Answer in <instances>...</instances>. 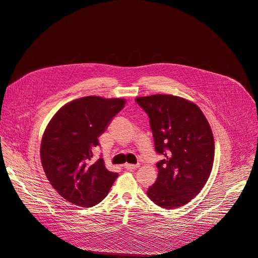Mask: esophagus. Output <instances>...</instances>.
Wrapping results in <instances>:
<instances>
[{"label":"esophagus","mask_w":258,"mask_h":258,"mask_svg":"<svg viewBox=\"0 0 258 258\" xmlns=\"http://www.w3.org/2000/svg\"><path fill=\"white\" fill-rule=\"evenodd\" d=\"M140 165H133V164H125L124 168L126 170H134L136 168H139Z\"/></svg>","instance_id":"esophagus-1"}]
</instances>
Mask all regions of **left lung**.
Listing matches in <instances>:
<instances>
[{
  "label": "left lung",
  "instance_id": "8db88e82",
  "mask_svg": "<svg viewBox=\"0 0 258 258\" xmlns=\"http://www.w3.org/2000/svg\"><path fill=\"white\" fill-rule=\"evenodd\" d=\"M146 112L154 137L158 177L147 196L165 209L182 207L200 192L210 176L214 140L210 125L195 103L169 94L136 98Z\"/></svg>",
  "mask_w": 258,
  "mask_h": 258
}]
</instances>
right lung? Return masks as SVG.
<instances>
[{
	"mask_svg": "<svg viewBox=\"0 0 258 258\" xmlns=\"http://www.w3.org/2000/svg\"><path fill=\"white\" fill-rule=\"evenodd\" d=\"M124 104L123 99L86 97L63 105L51 118L40 159L47 179L63 199L93 207L109 194L118 173L105 168L102 156L94 161L93 152Z\"/></svg>",
	"mask_w": 258,
	"mask_h": 258,
	"instance_id": "obj_1",
	"label": "right lung"
}]
</instances>
